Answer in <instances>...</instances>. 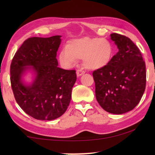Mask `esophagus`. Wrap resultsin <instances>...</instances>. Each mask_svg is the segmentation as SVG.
I'll use <instances>...</instances> for the list:
<instances>
[{
  "label": "esophagus",
  "mask_w": 155,
  "mask_h": 155,
  "mask_svg": "<svg viewBox=\"0 0 155 155\" xmlns=\"http://www.w3.org/2000/svg\"><path fill=\"white\" fill-rule=\"evenodd\" d=\"M84 73H85V72H84V71H82V70H81V69H80V70H78L77 72H76V73H77L78 77H80V76L82 75Z\"/></svg>",
  "instance_id": "esophagus-1"
}]
</instances>
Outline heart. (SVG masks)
<instances>
[{
    "label": "heart",
    "instance_id": "heart-1",
    "mask_svg": "<svg viewBox=\"0 0 155 155\" xmlns=\"http://www.w3.org/2000/svg\"><path fill=\"white\" fill-rule=\"evenodd\" d=\"M113 55L114 47L109 40L85 37L70 41L60 51L58 59L65 70L71 69L81 58L87 69L98 70L109 65Z\"/></svg>",
    "mask_w": 155,
    "mask_h": 155
}]
</instances>
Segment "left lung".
<instances>
[{"label": "left lung", "instance_id": "obj_1", "mask_svg": "<svg viewBox=\"0 0 155 155\" xmlns=\"http://www.w3.org/2000/svg\"><path fill=\"white\" fill-rule=\"evenodd\" d=\"M118 51L109 65L93 72L95 95L106 111L123 114L140 101L146 85L145 63L137 46L125 36L113 33Z\"/></svg>", "mask_w": 155, "mask_h": 155}]
</instances>
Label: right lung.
I'll list each match as a JSON object with an SVG mask.
<instances>
[{"label": "right lung", "mask_w": 155, "mask_h": 155, "mask_svg": "<svg viewBox=\"0 0 155 155\" xmlns=\"http://www.w3.org/2000/svg\"><path fill=\"white\" fill-rule=\"evenodd\" d=\"M61 36L31 37L23 42L10 65V82L17 103L37 120H51L65 113L75 83V71L59 68L56 54ZM32 75L31 82L25 77Z\"/></svg>", "instance_id": "add662e5"}]
</instances>
